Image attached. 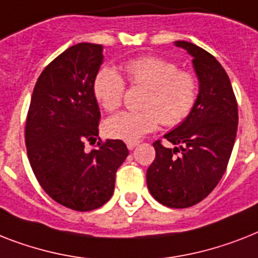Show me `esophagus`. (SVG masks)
Wrapping results in <instances>:
<instances>
[{"instance_id":"34e87169","label":"esophagus","mask_w":258,"mask_h":258,"mask_svg":"<svg viewBox=\"0 0 258 258\" xmlns=\"http://www.w3.org/2000/svg\"><path fill=\"white\" fill-rule=\"evenodd\" d=\"M139 140H128V142H127V148H128V150H134L136 146H139Z\"/></svg>"}]
</instances>
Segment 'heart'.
Returning a JSON list of instances; mask_svg holds the SVG:
<instances>
[{
    "label": "heart",
    "mask_w": 258,
    "mask_h": 258,
    "mask_svg": "<svg viewBox=\"0 0 258 258\" xmlns=\"http://www.w3.org/2000/svg\"><path fill=\"white\" fill-rule=\"evenodd\" d=\"M125 78L133 86L146 87L138 111H123L107 119L104 131L110 138L135 140L154 131L162 122L167 127L183 123L199 99V78L189 70H180L177 63L160 56L144 55L127 60L123 66ZM93 93L100 107L107 112L122 106L125 82L114 69L96 73Z\"/></svg>",
    "instance_id": "b5f03b06"
}]
</instances>
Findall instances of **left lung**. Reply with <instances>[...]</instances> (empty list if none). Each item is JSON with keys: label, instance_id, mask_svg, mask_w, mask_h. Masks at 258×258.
<instances>
[{"label": "left lung", "instance_id": "8db88e82", "mask_svg": "<svg viewBox=\"0 0 258 258\" xmlns=\"http://www.w3.org/2000/svg\"><path fill=\"white\" fill-rule=\"evenodd\" d=\"M194 56L200 82L198 103L179 127L154 143L156 156L147 169L151 195L169 208H188L208 196L223 177L233 150L238 124L237 100L227 71L204 49L176 41Z\"/></svg>", "mask_w": 258, "mask_h": 258}]
</instances>
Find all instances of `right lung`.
<instances>
[{"mask_svg":"<svg viewBox=\"0 0 258 258\" xmlns=\"http://www.w3.org/2000/svg\"><path fill=\"white\" fill-rule=\"evenodd\" d=\"M102 45L78 43L51 60L35 83L25 125L31 169L50 198L66 208L87 212L114 194L115 173L128 155L122 140L95 143L100 111L93 93Z\"/></svg>","mask_w":258,"mask_h":258,"instance_id":"1","label":"right lung"}]
</instances>
